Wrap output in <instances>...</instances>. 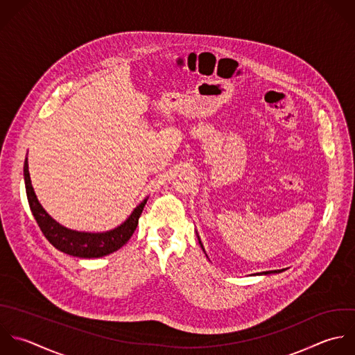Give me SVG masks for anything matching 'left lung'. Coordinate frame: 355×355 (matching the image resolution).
<instances>
[{
	"mask_svg": "<svg viewBox=\"0 0 355 355\" xmlns=\"http://www.w3.org/2000/svg\"><path fill=\"white\" fill-rule=\"evenodd\" d=\"M198 239H199V236H198ZM199 243H200V246H202V249H203V245H202V242H200V239H199ZM205 250V249H203ZM284 270H274V271H266V272H260V274H257V275H268V274H274V272H282Z\"/></svg>",
	"mask_w": 355,
	"mask_h": 355,
	"instance_id": "left-lung-1",
	"label": "left lung"
}]
</instances>
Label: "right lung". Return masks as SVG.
<instances>
[{"mask_svg":"<svg viewBox=\"0 0 355 355\" xmlns=\"http://www.w3.org/2000/svg\"><path fill=\"white\" fill-rule=\"evenodd\" d=\"M23 175H24V185H26V195L28 200L30 210L44 234V236L48 239V242L56 248L58 250L80 257V259H98L107 256L116 250H119L121 246H124L130 238L132 236L138 220L141 217V213L146 205L145 199L141 202L139 206L134 209V211L130 214V217L117 228L106 231V232H78L69 230L59 223H56L40 205L34 189L31 187L30 181V174H28V164H27V157L24 159V166H23Z\"/></svg>","mask_w":355,"mask_h":355,"instance_id":"add662e5","label":"right lung"}]
</instances>
